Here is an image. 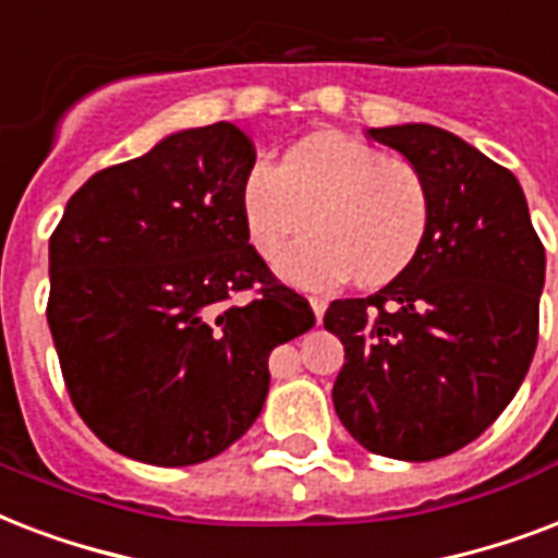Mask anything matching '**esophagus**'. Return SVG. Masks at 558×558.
<instances>
[{
	"mask_svg": "<svg viewBox=\"0 0 558 558\" xmlns=\"http://www.w3.org/2000/svg\"><path fill=\"white\" fill-rule=\"evenodd\" d=\"M310 306H313L315 318H318V322H322V318H324V310H327V298H322V295H310Z\"/></svg>",
	"mask_w": 558,
	"mask_h": 558,
	"instance_id": "34e87169",
	"label": "esophagus"
}]
</instances>
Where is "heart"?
<instances>
[{
    "mask_svg": "<svg viewBox=\"0 0 558 558\" xmlns=\"http://www.w3.org/2000/svg\"><path fill=\"white\" fill-rule=\"evenodd\" d=\"M240 208L248 243L275 260L313 217L315 234L280 257V275L322 289L353 275L379 287L405 271L432 228V187L411 161L348 135H315L280 165L257 161Z\"/></svg>",
    "mask_w": 558,
    "mask_h": 558,
    "instance_id": "heart-1",
    "label": "heart"
}]
</instances>
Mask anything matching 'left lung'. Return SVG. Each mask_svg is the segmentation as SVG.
Returning <instances> with one entry per match:
<instances>
[{
  "label": "left lung",
  "instance_id": "obj_1",
  "mask_svg": "<svg viewBox=\"0 0 558 558\" xmlns=\"http://www.w3.org/2000/svg\"><path fill=\"white\" fill-rule=\"evenodd\" d=\"M432 187V228L405 271L341 298L324 327L344 344L332 405L367 451L434 460L489 428L538 341L545 245L510 170L432 124L367 130Z\"/></svg>",
  "mask_w": 558,
  "mask_h": 558
}]
</instances>
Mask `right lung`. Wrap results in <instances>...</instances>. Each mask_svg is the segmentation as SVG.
Masks as SVG:
<instances>
[{"label":"right lung","mask_w":558,"mask_h":558,"mask_svg":"<svg viewBox=\"0 0 558 558\" xmlns=\"http://www.w3.org/2000/svg\"><path fill=\"white\" fill-rule=\"evenodd\" d=\"M252 138L185 130L74 193L48 240V327L74 411L153 466L217 458L257 420L269 353L315 324L248 243Z\"/></svg>","instance_id":"obj_1"}]
</instances>
